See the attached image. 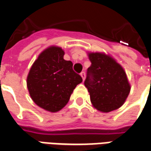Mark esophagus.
Instances as JSON below:
<instances>
[{"instance_id": "obj_1", "label": "esophagus", "mask_w": 151, "mask_h": 151, "mask_svg": "<svg viewBox=\"0 0 151 151\" xmlns=\"http://www.w3.org/2000/svg\"><path fill=\"white\" fill-rule=\"evenodd\" d=\"M80 75H81V77L82 78V80L84 81L85 78H86V73H85V72H81V73H80Z\"/></svg>"}]
</instances>
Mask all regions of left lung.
Here are the masks:
<instances>
[{"label":"left lung","instance_id":"1","mask_svg":"<svg viewBox=\"0 0 151 151\" xmlns=\"http://www.w3.org/2000/svg\"><path fill=\"white\" fill-rule=\"evenodd\" d=\"M91 65L84 84L90 93L93 106L102 113L122 106L130 91L127 73L121 65L109 54L88 53Z\"/></svg>","mask_w":151,"mask_h":151}]
</instances>
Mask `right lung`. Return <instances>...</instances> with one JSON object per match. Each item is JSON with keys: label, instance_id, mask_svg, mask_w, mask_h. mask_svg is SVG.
Wrapping results in <instances>:
<instances>
[{"label": "right lung", "instance_id": "right-lung-1", "mask_svg": "<svg viewBox=\"0 0 151 151\" xmlns=\"http://www.w3.org/2000/svg\"><path fill=\"white\" fill-rule=\"evenodd\" d=\"M61 47L51 45L41 52L27 76V88L33 101L46 111L55 113L68 103L75 87L82 81L65 61Z\"/></svg>", "mask_w": 151, "mask_h": 151}]
</instances>
